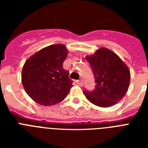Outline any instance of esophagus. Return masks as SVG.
Returning a JSON list of instances; mask_svg holds the SVG:
<instances>
[{
  "mask_svg": "<svg viewBox=\"0 0 148 148\" xmlns=\"http://www.w3.org/2000/svg\"><path fill=\"white\" fill-rule=\"evenodd\" d=\"M77 84H78L79 86H83V80L82 79H80L78 81H77Z\"/></svg>",
  "mask_w": 148,
  "mask_h": 148,
  "instance_id": "esophagus-1",
  "label": "esophagus"
}]
</instances>
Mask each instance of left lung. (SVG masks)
<instances>
[{"mask_svg": "<svg viewBox=\"0 0 148 148\" xmlns=\"http://www.w3.org/2000/svg\"><path fill=\"white\" fill-rule=\"evenodd\" d=\"M95 78V89L84 90L88 101L101 108H109L125 96L131 79L130 70L112 51L101 47L92 55L86 56Z\"/></svg>", "mask_w": 148, "mask_h": 148, "instance_id": "obj_1", "label": "left lung"}]
</instances>
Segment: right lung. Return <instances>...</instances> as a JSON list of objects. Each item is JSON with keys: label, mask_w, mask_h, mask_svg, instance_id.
I'll return each mask as SVG.
<instances>
[{"label": "right lung", "mask_w": 148, "mask_h": 148, "mask_svg": "<svg viewBox=\"0 0 148 148\" xmlns=\"http://www.w3.org/2000/svg\"><path fill=\"white\" fill-rule=\"evenodd\" d=\"M68 51L64 45L47 46L25 61L22 84L28 96L40 105L51 106L67 97L73 81L63 68Z\"/></svg>", "instance_id": "1"}]
</instances>
